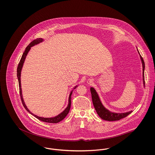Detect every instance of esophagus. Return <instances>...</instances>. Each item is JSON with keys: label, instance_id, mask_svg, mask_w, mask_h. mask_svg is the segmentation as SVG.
Here are the masks:
<instances>
[{"label": "esophagus", "instance_id": "obj_1", "mask_svg": "<svg viewBox=\"0 0 155 155\" xmlns=\"http://www.w3.org/2000/svg\"><path fill=\"white\" fill-rule=\"evenodd\" d=\"M93 83V79H88V80H87V84H88L91 85Z\"/></svg>", "mask_w": 155, "mask_h": 155}]
</instances>
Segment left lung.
<instances>
[{"instance_id":"8db88e82","label":"left lung","mask_w":155,"mask_h":155,"mask_svg":"<svg viewBox=\"0 0 155 155\" xmlns=\"http://www.w3.org/2000/svg\"><path fill=\"white\" fill-rule=\"evenodd\" d=\"M138 53L139 54L140 59L142 61V67H143V83L144 87H145V82H144V68H145V65H144V62L143 61V58L142 56L140 55V53L137 49ZM90 91L91 93V97H92V100H93V103L94 105V107L95 108V111L97 113L98 115L103 120H107V121H116V120H119L123 118L126 117L129 114H130L133 111H130L126 113H114L109 111L108 109H107L106 107H104L99 97V95L97 94V91H95V89L93 87L90 88Z\"/></svg>"}]
</instances>
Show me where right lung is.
Listing matches in <instances>:
<instances>
[{"label":"right lung","mask_w":155,"mask_h":155,"mask_svg":"<svg viewBox=\"0 0 155 155\" xmlns=\"http://www.w3.org/2000/svg\"><path fill=\"white\" fill-rule=\"evenodd\" d=\"M44 41V39L42 38H37L36 39L34 40L33 41H32L29 45L26 48L25 51H24V54L22 56V58L20 60V62L18 64V68H17V77H18V82H19V92H20V95H21V100H22V103L23 104V106H24L25 108L29 113H31V114H32L33 116H34L36 118H37L38 119L41 120V121H44V122H47V123H57L58 122L61 121V120L64 119L66 116L68 114L69 111H70V107H71V94L72 93V91H73V90H72L71 92L70 93V96H69V98H68V104L67 106V108L62 112L60 114H59L58 116H55V117H49V118H45V117H39L36 115L34 114L33 113H32L29 110V109L27 108L25 102H24V98H23V96H22V88H21V71H22V67H23V65H24V62H25V58L27 56V54L28 53V52L30 51L31 48L35 45H37L42 42ZM77 87V85L75 86L74 88L73 89H75L76 87Z\"/></svg>","instance_id":"1"}]
</instances>
